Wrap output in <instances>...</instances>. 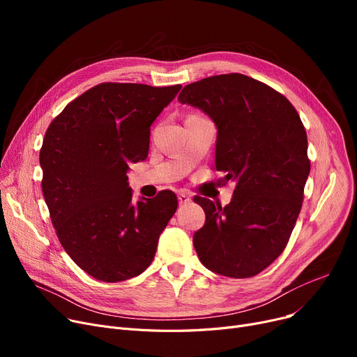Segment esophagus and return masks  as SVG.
Instances as JSON below:
<instances>
[{
	"instance_id": "obj_1",
	"label": "esophagus",
	"mask_w": 357,
	"mask_h": 357,
	"mask_svg": "<svg viewBox=\"0 0 357 357\" xmlns=\"http://www.w3.org/2000/svg\"><path fill=\"white\" fill-rule=\"evenodd\" d=\"M178 201H179V204H186V202L191 201V197L188 194H185V192H179L178 194Z\"/></svg>"
}]
</instances>
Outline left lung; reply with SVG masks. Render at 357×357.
<instances>
[{
  "label": "left lung",
  "mask_w": 357,
  "mask_h": 357,
  "mask_svg": "<svg viewBox=\"0 0 357 357\" xmlns=\"http://www.w3.org/2000/svg\"><path fill=\"white\" fill-rule=\"evenodd\" d=\"M178 100L213 120L215 169L236 182L226 207L195 197L205 213L198 257L214 273L255 276L284 252L301 211L310 175L303 121L282 93L241 73L186 85Z\"/></svg>",
  "instance_id": "left-lung-1"
}]
</instances>
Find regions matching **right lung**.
Listing matches in <instances>:
<instances>
[{
	"label": "right lung",
	"instance_id": "right-lung-1",
	"mask_svg": "<svg viewBox=\"0 0 357 357\" xmlns=\"http://www.w3.org/2000/svg\"><path fill=\"white\" fill-rule=\"evenodd\" d=\"M181 85L105 82L69 102L45 135L42 190L72 260L104 282L144 272L176 211L172 191L131 201L128 165L149 153L150 126Z\"/></svg>",
	"mask_w": 357,
	"mask_h": 357
}]
</instances>
